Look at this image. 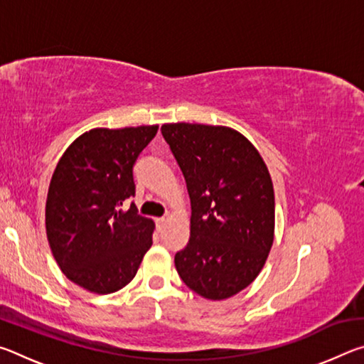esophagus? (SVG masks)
Listing matches in <instances>:
<instances>
[{"label": "esophagus", "instance_id": "34e87169", "mask_svg": "<svg viewBox=\"0 0 364 364\" xmlns=\"http://www.w3.org/2000/svg\"><path fill=\"white\" fill-rule=\"evenodd\" d=\"M165 223H167V220H165V218H157V220H156V225H157L159 230H162Z\"/></svg>", "mask_w": 364, "mask_h": 364}]
</instances>
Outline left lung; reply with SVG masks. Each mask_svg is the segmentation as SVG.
I'll return each mask as SVG.
<instances>
[{
  "mask_svg": "<svg viewBox=\"0 0 364 364\" xmlns=\"http://www.w3.org/2000/svg\"><path fill=\"white\" fill-rule=\"evenodd\" d=\"M160 132L191 199V237L175 255L178 274L202 297H232L257 278L273 245L274 191L267 165L228 127L167 123Z\"/></svg>",
  "mask_w": 364,
  "mask_h": 364,
  "instance_id": "obj_1",
  "label": "left lung"
}]
</instances>
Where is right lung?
<instances>
[{
  "label": "right lung",
  "mask_w": 364,
  "mask_h": 364,
  "mask_svg": "<svg viewBox=\"0 0 364 364\" xmlns=\"http://www.w3.org/2000/svg\"><path fill=\"white\" fill-rule=\"evenodd\" d=\"M159 127L83 133L60 157L46 199L53 255L72 282L91 292L125 287L152 245L154 223L138 215L133 165Z\"/></svg>",
  "instance_id": "obj_1"
}]
</instances>
